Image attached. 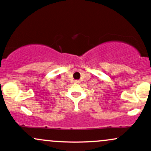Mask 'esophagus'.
<instances>
[{
    "label": "esophagus",
    "instance_id": "obj_1",
    "mask_svg": "<svg viewBox=\"0 0 151 151\" xmlns=\"http://www.w3.org/2000/svg\"><path fill=\"white\" fill-rule=\"evenodd\" d=\"M74 81H75V83H77V84H79V83L80 82V81H79V80H75Z\"/></svg>",
    "mask_w": 151,
    "mask_h": 151
}]
</instances>
